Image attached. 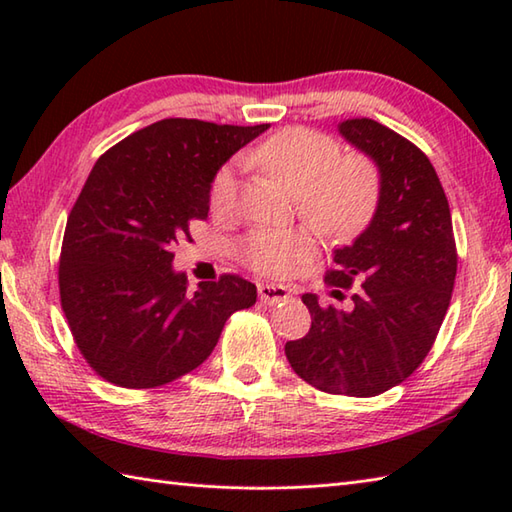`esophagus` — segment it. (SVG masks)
Wrapping results in <instances>:
<instances>
[{
	"instance_id": "obj_1",
	"label": "esophagus",
	"mask_w": 512,
	"mask_h": 512,
	"mask_svg": "<svg viewBox=\"0 0 512 512\" xmlns=\"http://www.w3.org/2000/svg\"><path fill=\"white\" fill-rule=\"evenodd\" d=\"M257 292H259V299L268 303V306H275V303L286 301L290 297V290L281 284H259Z\"/></svg>"
}]
</instances>
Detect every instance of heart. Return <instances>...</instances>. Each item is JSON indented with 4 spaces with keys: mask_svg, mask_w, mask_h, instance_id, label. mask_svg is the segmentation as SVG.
Segmentation results:
<instances>
[{
    "mask_svg": "<svg viewBox=\"0 0 512 512\" xmlns=\"http://www.w3.org/2000/svg\"><path fill=\"white\" fill-rule=\"evenodd\" d=\"M253 160L299 195V211L330 239L350 237L374 213L380 191L378 169L363 156L343 158L330 136L290 127L264 140ZM235 167L226 165L213 180L211 209L226 213L235 200ZM314 248L308 231L259 228L242 244L244 262L264 275H288Z\"/></svg>",
    "mask_w": 512,
    "mask_h": 512,
    "instance_id": "heart-1",
    "label": "heart"
}]
</instances>
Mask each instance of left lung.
Returning a JSON list of instances; mask_svg holds the SVG:
<instances>
[{
  "mask_svg": "<svg viewBox=\"0 0 512 512\" xmlns=\"http://www.w3.org/2000/svg\"><path fill=\"white\" fill-rule=\"evenodd\" d=\"M339 134L374 162L380 178L372 220L334 250L328 279L354 290L345 308L306 292L310 332L286 343L306 383L328 394L378 396L413 374L447 314L458 270L447 195L429 158L372 118H347ZM341 297V290H334Z\"/></svg>",
  "mask_w": 512,
  "mask_h": 512,
  "instance_id": "left-lung-1",
  "label": "left lung"
}]
</instances>
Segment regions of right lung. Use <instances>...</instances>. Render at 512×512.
<instances>
[{"mask_svg":"<svg viewBox=\"0 0 512 512\" xmlns=\"http://www.w3.org/2000/svg\"><path fill=\"white\" fill-rule=\"evenodd\" d=\"M270 125L165 118L103 154L65 226V319L96 374L127 389L171 383L202 365L226 319L257 288L237 275L200 281L173 270V246L206 220L224 162Z\"/></svg>","mask_w":512,"mask_h":512,"instance_id":"obj_1","label":"right lung"}]
</instances>
